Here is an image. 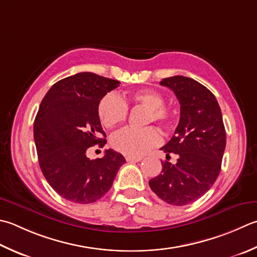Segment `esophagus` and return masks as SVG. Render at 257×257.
<instances>
[{
	"label": "esophagus",
	"mask_w": 257,
	"mask_h": 257,
	"mask_svg": "<svg viewBox=\"0 0 257 257\" xmlns=\"http://www.w3.org/2000/svg\"><path fill=\"white\" fill-rule=\"evenodd\" d=\"M143 158L142 157H135V156H125V160L129 163H136V162H140Z\"/></svg>",
	"instance_id": "1"
}]
</instances>
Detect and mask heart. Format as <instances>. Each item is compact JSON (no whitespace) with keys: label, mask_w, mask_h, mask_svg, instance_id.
Returning <instances> with one entry per match:
<instances>
[{"label":"heart","mask_w":257,"mask_h":257,"mask_svg":"<svg viewBox=\"0 0 257 257\" xmlns=\"http://www.w3.org/2000/svg\"><path fill=\"white\" fill-rule=\"evenodd\" d=\"M127 102L147 108L145 123L154 121L165 128H170L175 122L176 111L164 104V95L156 90L143 89L130 93L125 99L115 93H108L100 100L98 115L105 128H113L124 121L128 114ZM159 140V134L153 127L124 128L112 135L110 144L119 153L142 156L157 146Z\"/></svg>","instance_id":"obj_1"}]
</instances>
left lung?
<instances>
[{
    "instance_id": "1",
    "label": "left lung",
    "mask_w": 257,
    "mask_h": 257,
    "mask_svg": "<svg viewBox=\"0 0 257 257\" xmlns=\"http://www.w3.org/2000/svg\"><path fill=\"white\" fill-rule=\"evenodd\" d=\"M160 84L172 89L180 103L175 135L160 149L178 159L175 165L162 162V172L149 186L164 202L184 206L207 193L220 173L226 146L222 111L215 95L192 78L175 75Z\"/></svg>"
}]
</instances>
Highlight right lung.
Masks as SVG:
<instances>
[{
	"instance_id": "add662e5",
	"label": "right lung",
	"mask_w": 257,
	"mask_h": 257,
	"mask_svg": "<svg viewBox=\"0 0 257 257\" xmlns=\"http://www.w3.org/2000/svg\"><path fill=\"white\" fill-rule=\"evenodd\" d=\"M119 84L95 73H77L54 83L40 104L33 124L40 168L50 186L70 202L90 204L101 198L125 163L112 149L102 158L87 157L89 147L107 143L98 104Z\"/></svg>"
}]
</instances>
